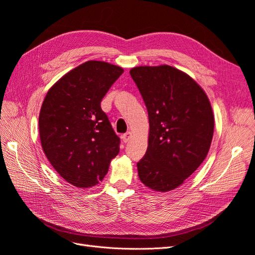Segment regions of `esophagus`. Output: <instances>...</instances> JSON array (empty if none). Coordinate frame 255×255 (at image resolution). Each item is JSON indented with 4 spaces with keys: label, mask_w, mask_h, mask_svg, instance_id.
<instances>
[{
    "label": "esophagus",
    "mask_w": 255,
    "mask_h": 255,
    "mask_svg": "<svg viewBox=\"0 0 255 255\" xmlns=\"http://www.w3.org/2000/svg\"><path fill=\"white\" fill-rule=\"evenodd\" d=\"M130 137H132V133L130 132H128V133H126V134H123L122 136H121V138H122V140H123V142H128L129 141V139H130Z\"/></svg>",
    "instance_id": "34e87169"
}]
</instances>
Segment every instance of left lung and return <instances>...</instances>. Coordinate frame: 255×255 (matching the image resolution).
<instances>
[{
  "label": "left lung",
  "mask_w": 255,
  "mask_h": 255,
  "mask_svg": "<svg viewBox=\"0 0 255 255\" xmlns=\"http://www.w3.org/2000/svg\"><path fill=\"white\" fill-rule=\"evenodd\" d=\"M149 115L148 149L137 163L140 181L155 191L179 187L203 163L214 115L204 90L171 66L130 69Z\"/></svg>",
  "instance_id": "8db88e82"
}]
</instances>
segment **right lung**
I'll use <instances>...</instances> for the list:
<instances>
[{"instance_id":"1","label":"right lung","mask_w":255,"mask_h":255,"mask_svg":"<svg viewBox=\"0 0 255 255\" xmlns=\"http://www.w3.org/2000/svg\"><path fill=\"white\" fill-rule=\"evenodd\" d=\"M123 73L121 67L89 60L57 81L39 114L40 141L58 174L74 186H95L118 155L116 135L101 101Z\"/></svg>"}]
</instances>
